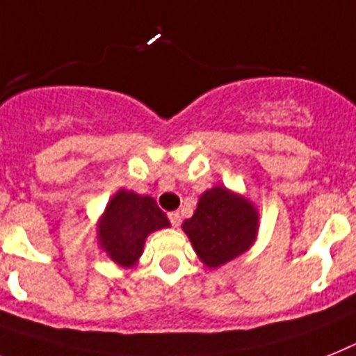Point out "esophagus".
<instances>
[{"mask_svg": "<svg viewBox=\"0 0 356 356\" xmlns=\"http://www.w3.org/2000/svg\"><path fill=\"white\" fill-rule=\"evenodd\" d=\"M168 219L170 222H172V226H175V228L181 224V215H179V211H170Z\"/></svg>", "mask_w": 356, "mask_h": 356, "instance_id": "34e87169", "label": "esophagus"}]
</instances>
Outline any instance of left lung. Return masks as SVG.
<instances>
[{
	"instance_id": "left-lung-1",
	"label": "left lung",
	"mask_w": 356,
	"mask_h": 356,
	"mask_svg": "<svg viewBox=\"0 0 356 356\" xmlns=\"http://www.w3.org/2000/svg\"><path fill=\"white\" fill-rule=\"evenodd\" d=\"M199 261L215 270L246 253L259 235V210L248 197L226 186L201 193L197 208L183 222Z\"/></svg>"
}]
</instances>
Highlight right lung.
Segmentation results:
<instances>
[{"label": "right lung", "instance_id": "obj_1", "mask_svg": "<svg viewBox=\"0 0 356 356\" xmlns=\"http://www.w3.org/2000/svg\"><path fill=\"white\" fill-rule=\"evenodd\" d=\"M170 228V220L154 197L119 188L97 220V246L121 268L139 262L148 235Z\"/></svg>", "mask_w": 356, "mask_h": 356}]
</instances>
